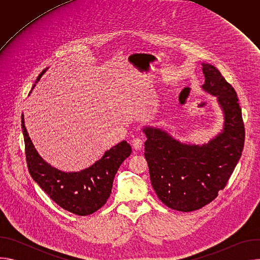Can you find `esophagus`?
<instances>
[{"label": "esophagus", "instance_id": "34e87169", "mask_svg": "<svg viewBox=\"0 0 260 260\" xmlns=\"http://www.w3.org/2000/svg\"><path fill=\"white\" fill-rule=\"evenodd\" d=\"M143 144H144L143 140H141V139H139V138H136V139H134V140L132 141L133 148H134V149H136V150L141 149V148L143 147Z\"/></svg>", "mask_w": 260, "mask_h": 260}]
</instances>
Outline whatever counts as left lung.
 <instances>
[{"label": "left lung", "instance_id": "1", "mask_svg": "<svg viewBox=\"0 0 260 260\" xmlns=\"http://www.w3.org/2000/svg\"><path fill=\"white\" fill-rule=\"evenodd\" d=\"M203 89L217 96L224 113L222 133L208 144L180 143L168 133L145 127V158L152 187L169 208L199 210L226 186L240 160L245 142L242 109L235 88L212 64L203 63Z\"/></svg>", "mask_w": 260, "mask_h": 260}]
</instances>
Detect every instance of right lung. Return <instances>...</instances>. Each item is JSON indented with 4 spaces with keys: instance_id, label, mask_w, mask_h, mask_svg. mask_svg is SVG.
Instances as JSON below:
<instances>
[{
    "instance_id": "1",
    "label": "right lung",
    "mask_w": 260,
    "mask_h": 260,
    "mask_svg": "<svg viewBox=\"0 0 260 260\" xmlns=\"http://www.w3.org/2000/svg\"><path fill=\"white\" fill-rule=\"evenodd\" d=\"M44 72L37 78L32 88ZM21 128L29 175L54 203L79 216L90 215L106 204L119 167L132 153L129 144L122 141L106 151L91 167L76 173H66L51 167L37 152L24 126L23 115Z\"/></svg>"
}]
</instances>
